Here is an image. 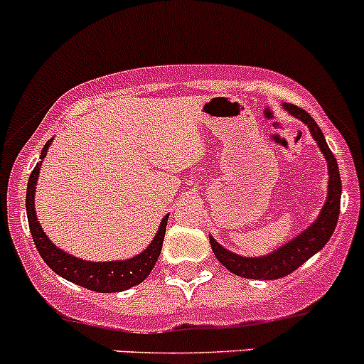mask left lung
<instances>
[{
    "mask_svg": "<svg viewBox=\"0 0 364 364\" xmlns=\"http://www.w3.org/2000/svg\"><path fill=\"white\" fill-rule=\"evenodd\" d=\"M289 114L303 121L308 128H310L311 137L317 141L318 148H321L322 155L328 160V172H329V185H328V200H326L324 208H322L318 218L308 227L306 230L289 241L287 245L280 247L278 250L271 252L269 255L264 257H243L237 253L229 252L223 248L222 245L216 243L211 236L213 253L216 259L230 271V273L237 274L243 278H252V280H277V278H284L296 271L301 264L306 262L311 255H315L326 243L329 237L335 232L336 222H338L340 215V197H341V179L338 164H336L335 155L331 153L329 146L326 144L324 134L321 132L318 124L315 123L314 117L301 107L294 104H284Z\"/></svg>",
    "mask_w": 364,
    "mask_h": 364,
    "instance_id": "1",
    "label": "left lung"
}]
</instances>
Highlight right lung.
I'll use <instances>...</instances> for the list:
<instances>
[{
    "label": "right lung",
    "instance_id": "1",
    "mask_svg": "<svg viewBox=\"0 0 364 364\" xmlns=\"http://www.w3.org/2000/svg\"><path fill=\"white\" fill-rule=\"evenodd\" d=\"M50 141L43 146L42 153H40V161L47 155ZM40 164L33 168L28 179V190H26V211H28V222L29 230H31V237L35 241V247L38 250L40 257L46 260L47 266L63 277L65 280L73 282V284L80 285L84 289H90L95 292H121L127 289L139 285L149 277L151 269L155 267L156 259H159L161 252V245H164L165 227H167L168 215L164 216L160 222V229L156 236L153 237L151 245L141 252L139 255L132 257V259L124 260H112V262H87V260L77 259V257L70 255L58 248L56 245L50 243L49 237L42 230V225L36 222L35 213V188L36 179H38Z\"/></svg>",
    "mask_w": 364,
    "mask_h": 364
}]
</instances>
